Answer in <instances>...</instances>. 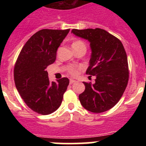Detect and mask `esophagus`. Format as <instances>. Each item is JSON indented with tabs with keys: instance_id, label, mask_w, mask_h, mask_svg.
I'll return each mask as SVG.
<instances>
[{
	"instance_id": "esophagus-1",
	"label": "esophagus",
	"mask_w": 146,
	"mask_h": 146,
	"mask_svg": "<svg viewBox=\"0 0 146 146\" xmlns=\"http://www.w3.org/2000/svg\"><path fill=\"white\" fill-rule=\"evenodd\" d=\"M76 81L74 80H72V79H70V81H69V83L70 84H72V83H74V82H75Z\"/></svg>"
}]
</instances>
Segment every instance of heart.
<instances>
[{"mask_svg":"<svg viewBox=\"0 0 146 146\" xmlns=\"http://www.w3.org/2000/svg\"><path fill=\"white\" fill-rule=\"evenodd\" d=\"M85 45L84 43L81 41H77V42H74L73 45ZM80 69V66H71L69 67V69H68V72H69V74L72 76H77L78 74V72H79V70Z\"/></svg>","mask_w":146,"mask_h":146,"instance_id":"obj_1","label":"heart"}]
</instances>
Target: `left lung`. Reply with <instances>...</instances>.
Instances as JSON below:
<instances>
[{
    "mask_svg": "<svg viewBox=\"0 0 146 146\" xmlns=\"http://www.w3.org/2000/svg\"><path fill=\"white\" fill-rule=\"evenodd\" d=\"M72 33L90 42L92 52L86 74L96 77L94 84L83 82L86 89L79 95L80 102L92 113L107 111L118 102L128 84V60L123 44L101 28L73 29Z\"/></svg>",
    "mask_w": 146,
    "mask_h": 146,
    "instance_id": "left-lung-1",
    "label": "left lung"
}]
</instances>
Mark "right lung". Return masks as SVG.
<instances>
[{"instance_id":"1","label":"right lung","mask_w":146,"mask_h":146,"mask_svg":"<svg viewBox=\"0 0 146 146\" xmlns=\"http://www.w3.org/2000/svg\"><path fill=\"white\" fill-rule=\"evenodd\" d=\"M69 30H40L27 41L17 59L15 86L28 108L38 114L55 112L69 86L66 77L50 82L45 69L55 62L58 48Z\"/></svg>"}]
</instances>
